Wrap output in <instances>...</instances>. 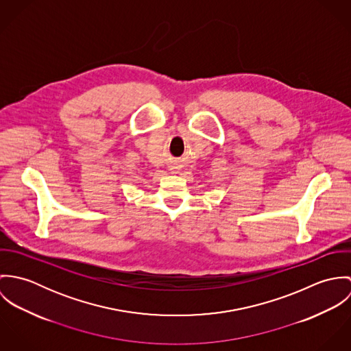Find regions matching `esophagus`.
Listing matches in <instances>:
<instances>
[{"instance_id":"34e87169","label":"esophagus","mask_w":351,"mask_h":351,"mask_svg":"<svg viewBox=\"0 0 351 351\" xmlns=\"http://www.w3.org/2000/svg\"><path fill=\"white\" fill-rule=\"evenodd\" d=\"M171 170H173V171H174V169H171Z\"/></svg>"}]
</instances>
